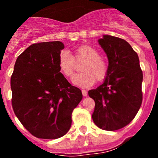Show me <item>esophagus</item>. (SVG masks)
<instances>
[{"label":"esophagus","mask_w":158,"mask_h":158,"mask_svg":"<svg viewBox=\"0 0 158 158\" xmlns=\"http://www.w3.org/2000/svg\"><path fill=\"white\" fill-rule=\"evenodd\" d=\"M82 95H83V96H86L88 95V92L86 91V90H82Z\"/></svg>","instance_id":"esophagus-1"}]
</instances>
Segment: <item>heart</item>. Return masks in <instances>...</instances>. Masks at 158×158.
Returning a JSON list of instances; mask_svg holds the SVG:
<instances>
[{"instance_id":"1","label":"heart","mask_w":158,"mask_h":158,"mask_svg":"<svg viewBox=\"0 0 158 158\" xmlns=\"http://www.w3.org/2000/svg\"><path fill=\"white\" fill-rule=\"evenodd\" d=\"M85 60L81 70L72 79L75 85L81 88L90 87L97 81H103L108 73V63L98 51L89 45H82L76 49L73 57L67 51L61 52L58 58L60 70L66 77L71 78L75 71V61Z\"/></svg>"}]
</instances>
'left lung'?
<instances>
[{
	"label": "left lung",
	"instance_id": "8db88e82",
	"mask_svg": "<svg viewBox=\"0 0 158 158\" xmlns=\"http://www.w3.org/2000/svg\"><path fill=\"white\" fill-rule=\"evenodd\" d=\"M108 59V73L101 85L89 91L95 101L93 120L105 131L121 129L133 120L142 101L139 58L126 40L104 35L98 40Z\"/></svg>",
	"mask_w": 158,
	"mask_h": 158
}]
</instances>
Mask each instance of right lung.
Instances as JSON below:
<instances>
[{
	"mask_svg": "<svg viewBox=\"0 0 158 158\" xmlns=\"http://www.w3.org/2000/svg\"><path fill=\"white\" fill-rule=\"evenodd\" d=\"M62 42L34 43L17 58L11 77L15 115L36 138L56 139L69 131L81 91L60 73Z\"/></svg>",
	"mask_w": 158,
	"mask_h": 158,
	"instance_id": "right-lung-1",
	"label": "right lung"
}]
</instances>
